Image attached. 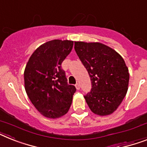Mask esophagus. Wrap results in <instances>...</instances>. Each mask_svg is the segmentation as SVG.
Segmentation results:
<instances>
[{"label": "esophagus", "instance_id": "obj_1", "mask_svg": "<svg viewBox=\"0 0 147 147\" xmlns=\"http://www.w3.org/2000/svg\"><path fill=\"white\" fill-rule=\"evenodd\" d=\"M76 89H77V90H80V84H78V83L76 84Z\"/></svg>", "mask_w": 147, "mask_h": 147}]
</instances>
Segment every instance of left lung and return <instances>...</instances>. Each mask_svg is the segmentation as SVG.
<instances>
[{
    "label": "left lung",
    "mask_w": 147,
    "mask_h": 147,
    "mask_svg": "<svg viewBox=\"0 0 147 147\" xmlns=\"http://www.w3.org/2000/svg\"><path fill=\"white\" fill-rule=\"evenodd\" d=\"M75 50L90 78L92 88L84 96L89 108L97 115L111 114L128 90L129 73L125 61L102 43L75 42Z\"/></svg>",
    "instance_id": "left-lung-1"
}]
</instances>
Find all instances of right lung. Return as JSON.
Returning <instances> with one entry per match:
<instances>
[{"label":"right lung","mask_w":147,"mask_h":147,"mask_svg":"<svg viewBox=\"0 0 147 147\" xmlns=\"http://www.w3.org/2000/svg\"><path fill=\"white\" fill-rule=\"evenodd\" d=\"M73 41L55 39L36 49L24 69L25 90L32 104L44 117L65 115L76 88L68 84L63 61L69 55Z\"/></svg>","instance_id":"add662e5"}]
</instances>
